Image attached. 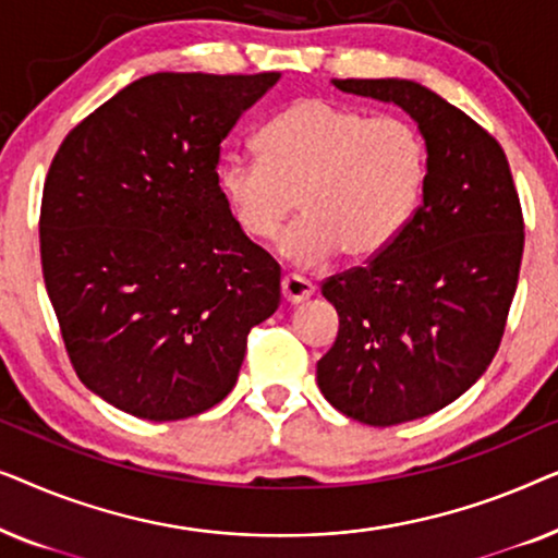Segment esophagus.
Segmentation results:
<instances>
[{"label":"esophagus","mask_w":558,"mask_h":558,"mask_svg":"<svg viewBox=\"0 0 558 558\" xmlns=\"http://www.w3.org/2000/svg\"><path fill=\"white\" fill-rule=\"evenodd\" d=\"M281 294H284L287 302L300 304L315 294V284L300 277V274H287V277L281 279Z\"/></svg>","instance_id":"esophagus-1"}]
</instances>
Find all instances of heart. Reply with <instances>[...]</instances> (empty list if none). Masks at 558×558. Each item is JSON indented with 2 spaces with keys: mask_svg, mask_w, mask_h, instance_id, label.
<instances>
[{
  "mask_svg": "<svg viewBox=\"0 0 558 558\" xmlns=\"http://www.w3.org/2000/svg\"><path fill=\"white\" fill-rule=\"evenodd\" d=\"M426 144L409 119L368 117L353 106L304 98L262 132V157L231 151L218 167L220 195L251 241H271L300 197L304 216L279 254L319 266L345 248L368 258L391 246L418 208Z\"/></svg>",
  "mask_w": 558,
  "mask_h": 558,
  "instance_id": "obj_1",
  "label": "heart"
}]
</instances>
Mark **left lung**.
I'll return each instance as SVG.
<instances>
[{
  "instance_id": "1",
  "label": "left lung",
  "mask_w": 558,
  "mask_h": 558,
  "mask_svg": "<svg viewBox=\"0 0 558 558\" xmlns=\"http://www.w3.org/2000/svg\"><path fill=\"white\" fill-rule=\"evenodd\" d=\"M396 104L426 144L424 201L391 246L323 284L340 330L317 386L355 422L393 426L468 391L498 353L523 256V216L500 144L422 83L335 78Z\"/></svg>"
}]
</instances>
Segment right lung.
<instances>
[{
	"label": "right lung",
	"instance_id": "add662e5",
	"mask_svg": "<svg viewBox=\"0 0 558 558\" xmlns=\"http://www.w3.org/2000/svg\"><path fill=\"white\" fill-rule=\"evenodd\" d=\"M281 73H155L60 144L43 190L48 296L78 378L149 422L231 393L281 269L218 187L220 142Z\"/></svg>",
	"mask_w": 558,
	"mask_h": 558
}]
</instances>
